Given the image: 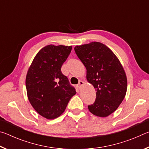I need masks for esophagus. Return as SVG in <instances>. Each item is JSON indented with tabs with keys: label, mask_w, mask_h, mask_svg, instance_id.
Here are the masks:
<instances>
[{
	"label": "esophagus",
	"mask_w": 149,
	"mask_h": 149,
	"mask_svg": "<svg viewBox=\"0 0 149 149\" xmlns=\"http://www.w3.org/2000/svg\"><path fill=\"white\" fill-rule=\"evenodd\" d=\"M84 81H79V84H78V85H77V87H78V89H81V87L83 86V85H84Z\"/></svg>",
	"instance_id": "esophagus-1"
}]
</instances>
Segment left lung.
I'll use <instances>...</instances> for the list:
<instances>
[{"label": "left lung", "mask_w": 149, "mask_h": 149, "mask_svg": "<svg viewBox=\"0 0 149 149\" xmlns=\"http://www.w3.org/2000/svg\"><path fill=\"white\" fill-rule=\"evenodd\" d=\"M87 70L86 79L96 91V100L88 106L90 112L105 118L116 110L127 91V77L119 59L109 48L91 42L74 48Z\"/></svg>", "instance_id": "1"}]
</instances>
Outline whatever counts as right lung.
<instances>
[{"instance_id":"1","label":"right lung","mask_w":149,"mask_h":149,"mask_svg":"<svg viewBox=\"0 0 149 149\" xmlns=\"http://www.w3.org/2000/svg\"><path fill=\"white\" fill-rule=\"evenodd\" d=\"M72 49V46L47 45L36 54L27 70V98L35 111L48 120L59 117L76 93L61 72Z\"/></svg>"}]
</instances>
